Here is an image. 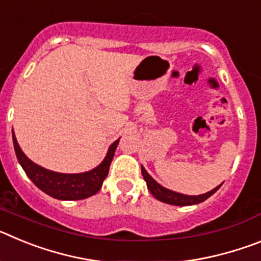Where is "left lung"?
I'll use <instances>...</instances> for the list:
<instances>
[{
    "instance_id": "left-lung-1",
    "label": "left lung",
    "mask_w": 261,
    "mask_h": 261,
    "mask_svg": "<svg viewBox=\"0 0 261 261\" xmlns=\"http://www.w3.org/2000/svg\"><path fill=\"white\" fill-rule=\"evenodd\" d=\"M141 171H142V176H144L147 188H149V191L151 192V195H153L156 200H159V201L166 202V204H170V205L187 206V205L199 204V202H202L206 199H209V197H211L213 193H216L217 191H218V188L222 186V184H220V186L216 187L214 190L209 191V192L204 193V195L188 196V195H183V193H177V192H174V191H170L167 190V188H165V187L161 186V184H158L155 180H154L153 177L150 176V175L147 174V171L142 167V166H141Z\"/></svg>"
}]
</instances>
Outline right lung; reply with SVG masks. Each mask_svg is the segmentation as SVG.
<instances>
[{
    "mask_svg": "<svg viewBox=\"0 0 261 261\" xmlns=\"http://www.w3.org/2000/svg\"><path fill=\"white\" fill-rule=\"evenodd\" d=\"M13 142L18 162L20 163L32 183L35 184L39 190L59 200H82L99 192V190L102 188L103 180L107 177L115 150L119 145V140L111 145L103 162L91 171L82 172V174H60V172L50 171L41 167L27 158L26 154L23 153L18 145L14 130Z\"/></svg>",
    "mask_w": 261,
    "mask_h": 261,
    "instance_id": "add662e5",
    "label": "right lung"
}]
</instances>
